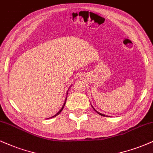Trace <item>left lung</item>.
I'll return each mask as SVG.
<instances>
[{
    "instance_id": "left-lung-1",
    "label": "left lung",
    "mask_w": 153,
    "mask_h": 153,
    "mask_svg": "<svg viewBox=\"0 0 153 153\" xmlns=\"http://www.w3.org/2000/svg\"><path fill=\"white\" fill-rule=\"evenodd\" d=\"M91 106H92V105H91ZM92 107H93V106H92ZM93 108H94V111H96V112H97V113H98V114H99V115H101V116H105V115H104V114H101V113L98 112V111H96V110H95V108H94V107H93ZM107 116V117H108V116Z\"/></svg>"
}]
</instances>
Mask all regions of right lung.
I'll list each match as a JSON object with an SVG mask.
<instances>
[{
    "mask_svg": "<svg viewBox=\"0 0 153 153\" xmlns=\"http://www.w3.org/2000/svg\"><path fill=\"white\" fill-rule=\"evenodd\" d=\"M66 99H67V98H66ZM66 100H67V99H66ZM66 100H65V103H64V105H62V108H61V109H60V110H59V112H58V113H57V114H56L55 115H54V116H52V117H51V118H54V117H55V116H58V115H59V114H60V113H61V111H62V110H63L64 107H65V103H66Z\"/></svg>",
    "mask_w": 153,
    "mask_h": 153,
    "instance_id": "right-lung-1",
    "label": "right lung"
}]
</instances>
